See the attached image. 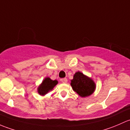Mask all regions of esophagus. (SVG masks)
<instances>
[{"label": "esophagus", "mask_w": 130, "mask_h": 130, "mask_svg": "<svg viewBox=\"0 0 130 130\" xmlns=\"http://www.w3.org/2000/svg\"><path fill=\"white\" fill-rule=\"evenodd\" d=\"M61 81H62V83H66L67 81H68V79H67V78H62L61 79Z\"/></svg>", "instance_id": "esophagus-1"}]
</instances>
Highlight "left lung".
<instances>
[{"label": "left lung", "mask_w": 130, "mask_h": 130, "mask_svg": "<svg viewBox=\"0 0 130 130\" xmlns=\"http://www.w3.org/2000/svg\"><path fill=\"white\" fill-rule=\"evenodd\" d=\"M73 89L81 97H86L94 92L95 84L94 81L81 72L75 73L71 83Z\"/></svg>", "instance_id": "obj_1"}]
</instances>
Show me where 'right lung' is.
<instances>
[{
  "label": "right lung",
  "mask_w": 130,
  "mask_h": 130,
  "mask_svg": "<svg viewBox=\"0 0 130 130\" xmlns=\"http://www.w3.org/2000/svg\"><path fill=\"white\" fill-rule=\"evenodd\" d=\"M57 80H51L49 77H46L42 81V84L38 88V93L41 95H44L49 91L52 90L55 86L57 84Z\"/></svg>",
  "instance_id": "obj_1"
}]
</instances>
